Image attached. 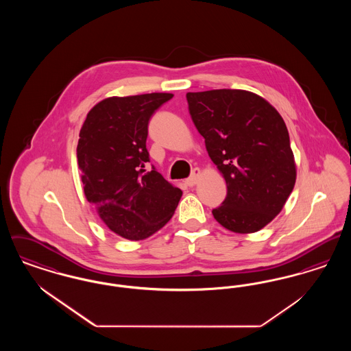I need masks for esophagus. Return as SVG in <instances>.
<instances>
[{"instance_id":"esophagus-1","label":"esophagus","mask_w":351,"mask_h":351,"mask_svg":"<svg viewBox=\"0 0 351 351\" xmlns=\"http://www.w3.org/2000/svg\"><path fill=\"white\" fill-rule=\"evenodd\" d=\"M201 171L199 168H195L193 171H192V173H191V176L185 180V184L188 185V186H193V185H196L197 182H199V179H200Z\"/></svg>"}]
</instances>
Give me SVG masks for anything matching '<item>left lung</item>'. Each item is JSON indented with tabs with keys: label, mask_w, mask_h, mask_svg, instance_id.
I'll return each instance as SVG.
<instances>
[{
	"label": "left lung",
	"mask_w": 351,
	"mask_h": 351,
	"mask_svg": "<svg viewBox=\"0 0 351 351\" xmlns=\"http://www.w3.org/2000/svg\"><path fill=\"white\" fill-rule=\"evenodd\" d=\"M191 118L228 185L213 216L234 233H255L283 209L296 165L283 118L261 96L241 89L186 93Z\"/></svg>",
	"instance_id": "8db88e82"
}]
</instances>
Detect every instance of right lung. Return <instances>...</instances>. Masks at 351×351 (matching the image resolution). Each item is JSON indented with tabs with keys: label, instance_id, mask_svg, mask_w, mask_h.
I'll use <instances>...</instances> for the list:
<instances>
[{
	"label": "right lung",
	"instance_id": "right-lung-1",
	"mask_svg": "<svg viewBox=\"0 0 351 351\" xmlns=\"http://www.w3.org/2000/svg\"><path fill=\"white\" fill-rule=\"evenodd\" d=\"M172 97L147 93L105 99L90 109L80 130L77 165L85 197L113 233L130 241L162 229L183 195L154 166L146 169L149 121Z\"/></svg>",
	"mask_w": 351,
	"mask_h": 351
}]
</instances>
